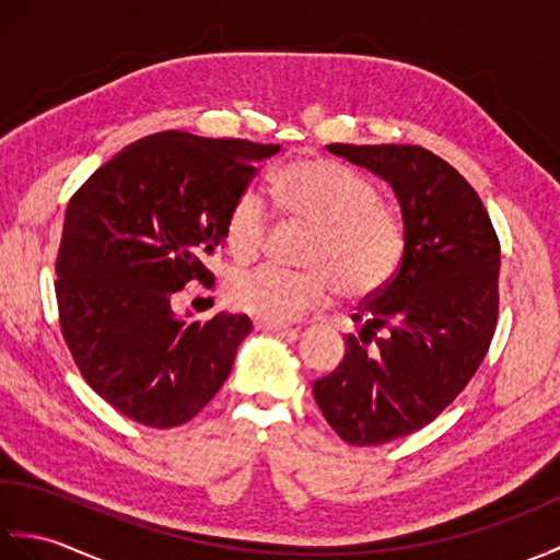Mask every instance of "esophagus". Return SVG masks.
<instances>
[{
  "label": "esophagus",
  "mask_w": 560,
  "mask_h": 560,
  "mask_svg": "<svg viewBox=\"0 0 560 560\" xmlns=\"http://www.w3.org/2000/svg\"><path fill=\"white\" fill-rule=\"evenodd\" d=\"M255 329H265V331H289L291 325H287V323H269V319L257 317V319H255Z\"/></svg>",
  "instance_id": "34e87169"
}]
</instances>
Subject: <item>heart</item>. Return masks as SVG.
I'll return each instance as SVG.
<instances>
[{
    "label": "heart",
    "mask_w": 560,
    "mask_h": 560,
    "mask_svg": "<svg viewBox=\"0 0 560 560\" xmlns=\"http://www.w3.org/2000/svg\"><path fill=\"white\" fill-rule=\"evenodd\" d=\"M271 195L293 219L315 225L307 269L259 265L229 283L235 307L269 323H291L329 303L341 289L363 299L385 289L407 253L401 211L380 199V187L361 171L329 159L287 163L271 177ZM271 209L257 189H245L225 217V245L237 261L267 245Z\"/></svg>",
    "instance_id": "1"
}]
</instances>
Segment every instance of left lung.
<instances>
[{
    "mask_svg": "<svg viewBox=\"0 0 560 560\" xmlns=\"http://www.w3.org/2000/svg\"><path fill=\"white\" fill-rule=\"evenodd\" d=\"M395 189L407 253L355 307L359 337L313 395L349 445H385L438 419L479 371L498 325L501 243L483 201L423 147L329 144Z\"/></svg>",
    "mask_w": 560,
    "mask_h": 560,
    "instance_id": "obj_1",
    "label": "left lung"
}]
</instances>
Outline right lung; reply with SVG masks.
Segmentation results:
<instances>
[{"instance_id":"right-lung-1","label":"right lung","mask_w":560,"mask_h":560,"mask_svg":"<svg viewBox=\"0 0 560 560\" xmlns=\"http://www.w3.org/2000/svg\"><path fill=\"white\" fill-rule=\"evenodd\" d=\"M279 144L159 132L135 141L69 199L55 261L59 329L93 392L141 425L173 428L207 407L249 335L247 315L173 313L233 201Z\"/></svg>"}]
</instances>
